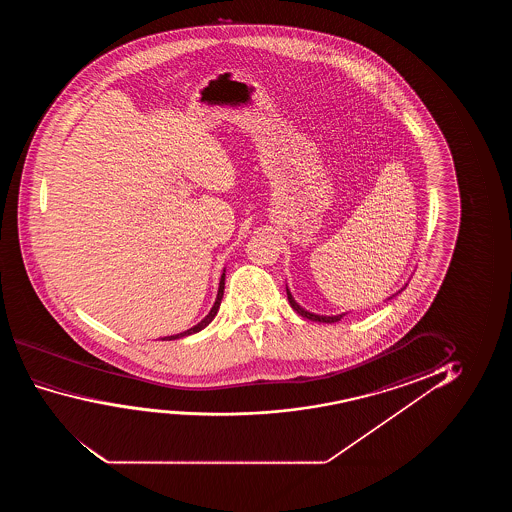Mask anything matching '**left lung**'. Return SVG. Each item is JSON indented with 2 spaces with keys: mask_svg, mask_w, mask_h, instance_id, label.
I'll return each mask as SVG.
<instances>
[{
  "mask_svg": "<svg viewBox=\"0 0 512 512\" xmlns=\"http://www.w3.org/2000/svg\"><path fill=\"white\" fill-rule=\"evenodd\" d=\"M407 287V285H406ZM404 287V288H406ZM404 288H400L399 292L397 294H400ZM395 294V295H397ZM287 297L288 302H290V306L294 308V311H297L299 315L302 316V318H308V320H311V322H320V323H336L343 318L346 313H341V315H332V316H325V315H316V313H311V311H308V309L302 308L301 304L299 302L295 301L294 295L290 294V290H288L287 287ZM388 299H393L392 297H388Z\"/></svg>",
  "mask_w": 512,
  "mask_h": 512,
  "instance_id": "8db88e82",
  "label": "left lung"
}]
</instances>
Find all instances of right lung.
Returning a JSON list of instances; mask_svg holds the SVG:
<instances>
[{"label":"right lung","mask_w":512,"mask_h":512,"mask_svg":"<svg viewBox=\"0 0 512 512\" xmlns=\"http://www.w3.org/2000/svg\"><path fill=\"white\" fill-rule=\"evenodd\" d=\"M224 288H225V269L224 273H222V278H220V283H218V294L217 299L213 302V308L210 309V313L204 316L201 322L194 325L192 329L185 330V332H180V334H175V336L162 337V341H175V339H180V337L192 336V334H196L199 330H203L204 327H208L210 325L211 320L217 316L218 308H220V302H222V297H224Z\"/></svg>","instance_id":"add662e5"}]
</instances>
